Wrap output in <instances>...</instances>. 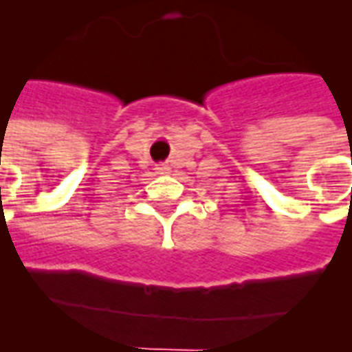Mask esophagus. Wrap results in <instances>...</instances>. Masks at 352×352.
I'll return each mask as SVG.
<instances>
[{
  "instance_id": "34e87169",
  "label": "esophagus",
  "mask_w": 352,
  "mask_h": 352,
  "mask_svg": "<svg viewBox=\"0 0 352 352\" xmlns=\"http://www.w3.org/2000/svg\"><path fill=\"white\" fill-rule=\"evenodd\" d=\"M156 170H157V174H170V167H168L167 163H162V165H157Z\"/></svg>"
}]
</instances>
